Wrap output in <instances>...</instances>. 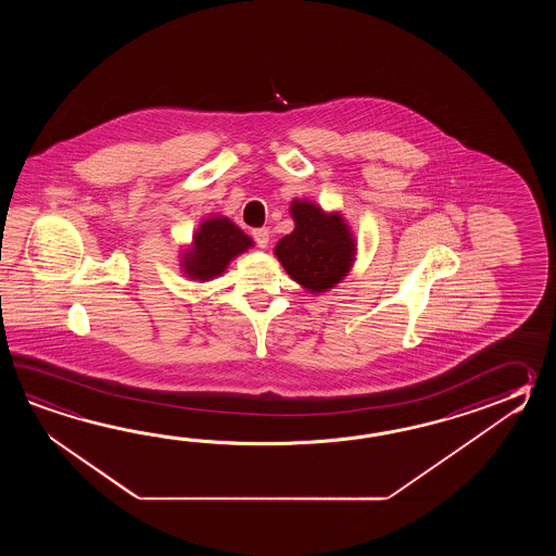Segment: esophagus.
<instances>
[{"mask_svg": "<svg viewBox=\"0 0 556 556\" xmlns=\"http://www.w3.org/2000/svg\"><path fill=\"white\" fill-rule=\"evenodd\" d=\"M252 238H254V242H256L261 249H266L268 242H270V230H268L266 226L254 228V230H252Z\"/></svg>", "mask_w": 556, "mask_h": 556, "instance_id": "esophagus-1", "label": "esophagus"}]
</instances>
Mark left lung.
<instances>
[{
  "instance_id": "left-lung-1",
  "label": "left lung",
  "mask_w": 556,
  "mask_h": 556,
  "mask_svg": "<svg viewBox=\"0 0 556 556\" xmlns=\"http://www.w3.org/2000/svg\"><path fill=\"white\" fill-rule=\"evenodd\" d=\"M295 228L276 244L286 273L309 292H326L352 266L354 240L340 214H324L312 202L292 204Z\"/></svg>"
}]
</instances>
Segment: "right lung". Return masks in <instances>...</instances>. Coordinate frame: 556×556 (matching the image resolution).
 I'll list each match as a JSON object with an SVG mask.
<instances>
[{
    "label": "right lung",
    "instance_id": "1",
    "mask_svg": "<svg viewBox=\"0 0 556 556\" xmlns=\"http://www.w3.org/2000/svg\"><path fill=\"white\" fill-rule=\"evenodd\" d=\"M249 247L252 240L228 218H211L194 235L192 250L182 264L185 273L194 280H211L225 273L226 264Z\"/></svg>",
    "mask_w": 556,
    "mask_h": 556
}]
</instances>
